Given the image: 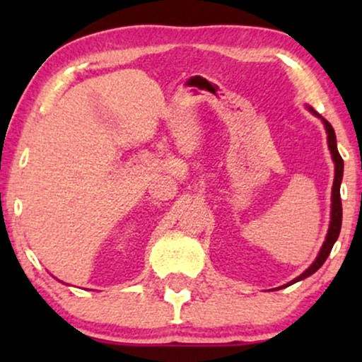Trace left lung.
<instances>
[{
	"label": "left lung",
	"instance_id": "obj_1",
	"mask_svg": "<svg viewBox=\"0 0 362 362\" xmlns=\"http://www.w3.org/2000/svg\"><path fill=\"white\" fill-rule=\"evenodd\" d=\"M313 113H316V112H313ZM323 123H325L326 133H328V146H329V151H331V155H333V161H334V182H333V192H331V201H333V204H331L329 229H328V235H326L325 244H323V247H321L318 257H316V260L313 262V264H311L310 269H306L303 274H301L300 276H296V279L293 281H290L288 285L295 284V281L303 280V279H306V276L313 275L315 272L325 264V260L328 259L331 249H333L334 242L338 240L339 230H341V221H343V206H341L339 187H341V180H343L344 163H343V158H341L339 151H338V146H336V135H334L333 127H331V123L328 120H325V118H323ZM288 285H286V286H288Z\"/></svg>",
	"mask_w": 362,
	"mask_h": 362
}]
</instances>
